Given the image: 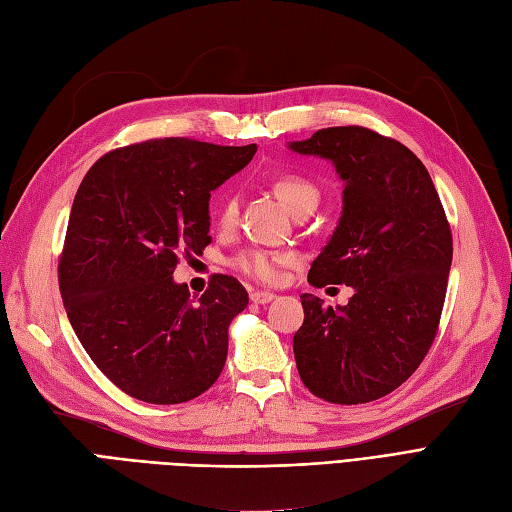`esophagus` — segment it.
Masks as SVG:
<instances>
[{
	"instance_id": "34e87169",
	"label": "esophagus",
	"mask_w": 512,
	"mask_h": 512,
	"mask_svg": "<svg viewBox=\"0 0 512 512\" xmlns=\"http://www.w3.org/2000/svg\"><path fill=\"white\" fill-rule=\"evenodd\" d=\"M250 299H252V303H256V305H267V303H271V301L275 299V294H273V292H267V290H256V292L250 294Z\"/></svg>"
}]
</instances>
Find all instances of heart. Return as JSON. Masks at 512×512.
Segmentation results:
<instances>
[{"mask_svg": "<svg viewBox=\"0 0 512 512\" xmlns=\"http://www.w3.org/2000/svg\"><path fill=\"white\" fill-rule=\"evenodd\" d=\"M273 192L277 194V198L282 200V205L294 215L303 209L316 207L320 192L316 185L301 177V175H280L273 181ZM237 215V200L232 194H224L220 198L218 205V224L222 228L232 226ZM290 258L284 254H275L269 250H260V247H254V250H245L241 252L232 265H235L237 271H241L243 275L252 277V280L258 282H275L280 277V267L284 262H288Z\"/></svg>", "mask_w": 512, "mask_h": 512, "instance_id": "heart-1", "label": "heart"}]
</instances>
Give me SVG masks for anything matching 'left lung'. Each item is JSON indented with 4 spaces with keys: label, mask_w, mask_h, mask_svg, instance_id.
<instances>
[{
    "label": "left lung",
    "mask_w": 512,
    "mask_h": 512,
    "mask_svg": "<svg viewBox=\"0 0 512 512\" xmlns=\"http://www.w3.org/2000/svg\"><path fill=\"white\" fill-rule=\"evenodd\" d=\"M288 149L329 160L342 218L307 282L352 286L348 305L301 294L292 348L303 384L331 404H367L404 384L436 337L453 260L451 226L423 162L361 126L314 132Z\"/></svg>",
    "instance_id": "left-lung-1"
}]
</instances>
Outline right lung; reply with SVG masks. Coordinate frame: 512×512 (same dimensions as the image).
I'll list each match as a JSON object with an SVG mask.
<instances>
[{
	"mask_svg": "<svg viewBox=\"0 0 512 512\" xmlns=\"http://www.w3.org/2000/svg\"><path fill=\"white\" fill-rule=\"evenodd\" d=\"M254 153L156 138L106 153L79 185L59 258L61 299L91 361L134 399L183 404L222 374L247 292L213 275L192 299L173 273L179 252L203 254L211 243V192Z\"/></svg>",
	"mask_w": 512,
	"mask_h": 512,
	"instance_id": "obj_1",
	"label": "right lung"
}]
</instances>
